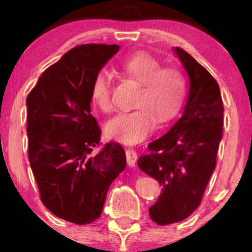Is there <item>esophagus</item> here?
<instances>
[{"label":"esophagus","instance_id":"1","mask_svg":"<svg viewBox=\"0 0 252 252\" xmlns=\"http://www.w3.org/2000/svg\"><path fill=\"white\" fill-rule=\"evenodd\" d=\"M126 157H127V164L128 166L133 167L135 166L136 159H137V154L133 148H126Z\"/></svg>","mask_w":252,"mask_h":252}]
</instances>
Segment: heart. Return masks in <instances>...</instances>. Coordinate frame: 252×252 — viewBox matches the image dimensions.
Here are the masks:
<instances>
[{
    "label": "heart",
    "instance_id": "1",
    "mask_svg": "<svg viewBox=\"0 0 252 252\" xmlns=\"http://www.w3.org/2000/svg\"><path fill=\"white\" fill-rule=\"evenodd\" d=\"M124 73L140 84L135 109L122 112L106 126L109 135L125 143L143 140L156 126L177 115L186 96L185 75L173 66L160 67L153 55L140 51L120 64ZM112 78L109 71L99 70L92 82V98L103 112H111Z\"/></svg>",
    "mask_w": 252,
    "mask_h": 252
}]
</instances>
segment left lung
<instances>
[{"mask_svg": "<svg viewBox=\"0 0 252 252\" xmlns=\"http://www.w3.org/2000/svg\"><path fill=\"white\" fill-rule=\"evenodd\" d=\"M175 53L190 80L184 115L137 160L141 170L161 186L149 209L151 220L161 226L181 221L201 204L215 171L223 125L218 82L187 51L177 47Z\"/></svg>", "mask_w": 252, "mask_h": 252, "instance_id": "1", "label": "left lung"}]
</instances>
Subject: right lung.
<instances>
[{"mask_svg":"<svg viewBox=\"0 0 252 252\" xmlns=\"http://www.w3.org/2000/svg\"><path fill=\"white\" fill-rule=\"evenodd\" d=\"M117 44H80L41 74L27 96L29 160L44 206L86 225L102 213L112 181L126 167L125 150L109 142L97 154L101 129L91 113L95 74Z\"/></svg>","mask_w":252,"mask_h":252,"instance_id":"1","label":"right lung"}]
</instances>
